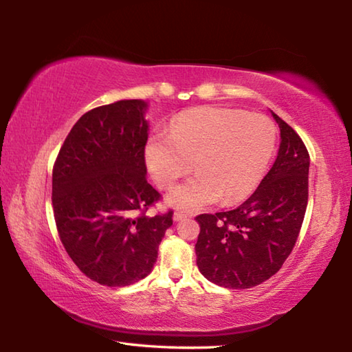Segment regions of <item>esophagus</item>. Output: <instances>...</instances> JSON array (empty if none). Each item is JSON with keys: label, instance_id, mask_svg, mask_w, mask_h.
Wrapping results in <instances>:
<instances>
[{"label": "esophagus", "instance_id": "34e87169", "mask_svg": "<svg viewBox=\"0 0 352 352\" xmlns=\"http://www.w3.org/2000/svg\"><path fill=\"white\" fill-rule=\"evenodd\" d=\"M189 216L188 214H184V212H180V211H175L174 212V220L175 222H180V220H184V219H188Z\"/></svg>", "mask_w": 352, "mask_h": 352}]
</instances>
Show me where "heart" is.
<instances>
[{"mask_svg": "<svg viewBox=\"0 0 352 352\" xmlns=\"http://www.w3.org/2000/svg\"><path fill=\"white\" fill-rule=\"evenodd\" d=\"M276 144V129L264 115L226 107L184 111L169 133H157L146 146V162L162 188L192 169L188 182L166 195V204L199 211L222 199L233 205L258 188Z\"/></svg>", "mask_w": 352, "mask_h": 352, "instance_id": "heart-1", "label": "heart"}]
</instances>
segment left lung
Masks as SVG:
<instances>
[{"instance_id": "1", "label": "left lung", "mask_w": 352, "mask_h": 352, "mask_svg": "<svg viewBox=\"0 0 352 352\" xmlns=\"http://www.w3.org/2000/svg\"><path fill=\"white\" fill-rule=\"evenodd\" d=\"M272 116L281 142L258 189L236 210L197 216V267L220 287L250 289L275 275L294 250L305 219L307 148L287 122L273 111Z\"/></svg>"}]
</instances>
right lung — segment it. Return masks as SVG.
I'll return each instance as SVG.
<instances>
[{
    "mask_svg": "<svg viewBox=\"0 0 352 352\" xmlns=\"http://www.w3.org/2000/svg\"><path fill=\"white\" fill-rule=\"evenodd\" d=\"M141 99L87 111L71 129L52 170L58 236L79 270L109 287L146 278L172 225L163 216H136L160 199L147 183L148 136Z\"/></svg>",
    "mask_w": 352,
    "mask_h": 352,
    "instance_id": "obj_1",
    "label": "right lung"
}]
</instances>
